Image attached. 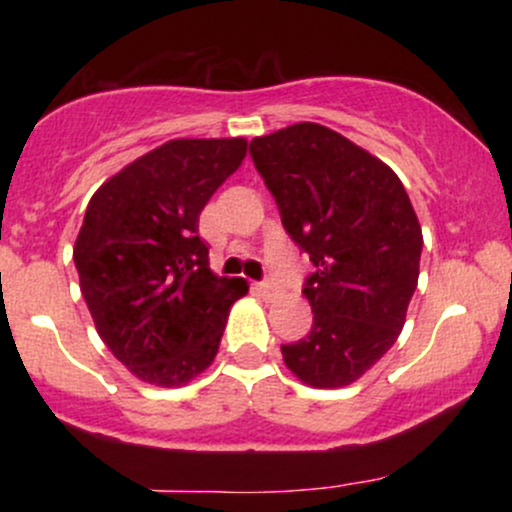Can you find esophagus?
Segmentation results:
<instances>
[{"label": "esophagus", "mask_w": 512, "mask_h": 512, "mask_svg": "<svg viewBox=\"0 0 512 512\" xmlns=\"http://www.w3.org/2000/svg\"><path fill=\"white\" fill-rule=\"evenodd\" d=\"M257 291H260L262 296L267 298V301H272V298L279 296V289H276L274 284H269V281H264V284H257Z\"/></svg>", "instance_id": "1"}]
</instances>
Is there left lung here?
I'll return each mask as SVG.
<instances>
[{
  "mask_svg": "<svg viewBox=\"0 0 512 512\" xmlns=\"http://www.w3.org/2000/svg\"><path fill=\"white\" fill-rule=\"evenodd\" d=\"M250 156L286 233L308 252V337L281 346L303 385L356 383L397 342L419 281V219L387 163L330 127L298 122L255 137Z\"/></svg>",
  "mask_w": 512,
  "mask_h": 512,
  "instance_id": "1",
  "label": "left lung"
}]
</instances>
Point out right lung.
Here are the masks:
<instances>
[{
  "instance_id": "1",
  "label": "right lung",
  "mask_w": 512,
  "mask_h": 512,
  "mask_svg": "<svg viewBox=\"0 0 512 512\" xmlns=\"http://www.w3.org/2000/svg\"><path fill=\"white\" fill-rule=\"evenodd\" d=\"M248 142L170 139L105 180L74 243L93 325L134 378L180 387L214 361L248 281L216 276L199 214Z\"/></svg>"
}]
</instances>
